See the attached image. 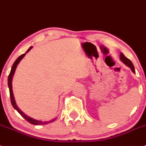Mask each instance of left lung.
Listing matches in <instances>:
<instances>
[{
	"label": "left lung",
	"instance_id": "8db88e82",
	"mask_svg": "<svg viewBox=\"0 0 146 146\" xmlns=\"http://www.w3.org/2000/svg\"><path fill=\"white\" fill-rule=\"evenodd\" d=\"M120 60L122 61L124 63V64H126V65H127L128 67H129V68H131V71L133 72V73H135V70H134V65H133L132 62H131V60L130 59H129L128 58H126L125 56L123 55V54H122V53H120Z\"/></svg>",
	"mask_w": 146,
	"mask_h": 146
}]
</instances>
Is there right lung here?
Listing matches in <instances>:
<instances>
[{
	"label": "right lung",
	"instance_id": "right-lung-1",
	"mask_svg": "<svg viewBox=\"0 0 146 146\" xmlns=\"http://www.w3.org/2000/svg\"><path fill=\"white\" fill-rule=\"evenodd\" d=\"M31 48H32V47H30V48L28 49L27 51L26 52V54H22V55H20V56H19V57L16 59V61H15V62H14L13 65H12V69H11V71H10V73H9V78H8V86H9V88L10 98H11V103H12V106H13L14 108L17 110L19 113L20 114V115H21V116H22L23 118L26 119L28 122L30 123H31V124H34V125H44V124L50 123H51V122H54V120H56V118L53 119V120H50V121H48V122H42V121L35 120V119H33V118H31V117L27 116V115H26V114H24L23 112V111H21V110H20L18 107H17V105H16V102H15V98H14L13 91H12V78H13V76H14V74H15V70H16V68H17V64H18L19 62H20V61H21V59H22L25 56V55L26 54V53H28V52L31 50Z\"/></svg>",
	"mask_w": 146,
	"mask_h": 146
}]
</instances>
